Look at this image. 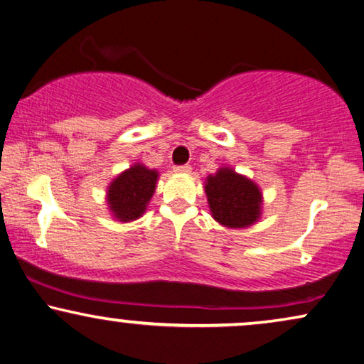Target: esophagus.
<instances>
[{
  "instance_id": "34e87169",
  "label": "esophagus",
  "mask_w": 364,
  "mask_h": 364,
  "mask_svg": "<svg viewBox=\"0 0 364 364\" xmlns=\"http://www.w3.org/2000/svg\"><path fill=\"white\" fill-rule=\"evenodd\" d=\"M175 171H176V173H181V175H189V173H191V166H189V165L176 166Z\"/></svg>"
}]
</instances>
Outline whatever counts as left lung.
<instances>
[{"mask_svg":"<svg viewBox=\"0 0 364 364\" xmlns=\"http://www.w3.org/2000/svg\"><path fill=\"white\" fill-rule=\"evenodd\" d=\"M204 191L213 219L224 228H250L262 216V189L232 168L223 166L209 175L204 181Z\"/></svg>","mask_w":364,"mask_h":364,"instance_id":"obj_1","label":"left lung"}]
</instances>
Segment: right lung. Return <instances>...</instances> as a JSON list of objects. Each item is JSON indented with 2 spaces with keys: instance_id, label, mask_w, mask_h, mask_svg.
Here are the masks:
<instances>
[{
  "instance_id": "1",
  "label": "right lung",
  "mask_w": 364,
  "mask_h": 364,
  "mask_svg": "<svg viewBox=\"0 0 364 364\" xmlns=\"http://www.w3.org/2000/svg\"><path fill=\"white\" fill-rule=\"evenodd\" d=\"M158 176L160 173L155 168H148L143 163H133L115 176L105 194L110 216L119 223H132L141 218L156 189Z\"/></svg>"
}]
</instances>
